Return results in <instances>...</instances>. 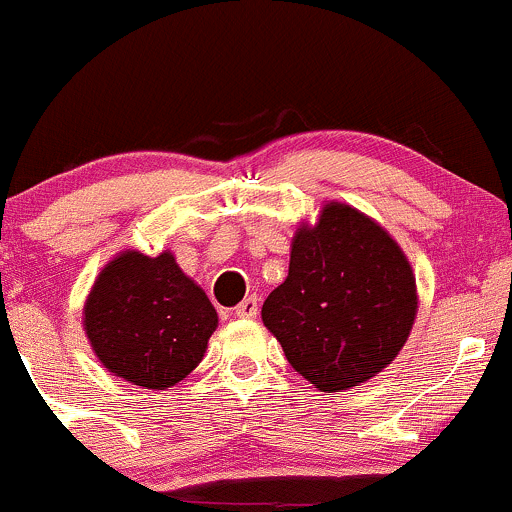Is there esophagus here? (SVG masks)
I'll return each mask as SVG.
<instances>
[{
	"label": "esophagus",
	"mask_w": 512,
	"mask_h": 512,
	"mask_svg": "<svg viewBox=\"0 0 512 512\" xmlns=\"http://www.w3.org/2000/svg\"><path fill=\"white\" fill-rule=\"evenodd\" d=\"M260 313V303H257V296H247L235 306V316L238 318H255Z\"/></svg>",
	"instance_id": "obj_1"
}]
</instances>
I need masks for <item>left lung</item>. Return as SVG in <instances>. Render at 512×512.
Here are the masks:
<instances>
[{"label":"left lung","instance_id":"left-lung-1","mask_svg":"<svg viewBox=\"0 0 512 512\" xmlns=\"http://www.w3.org/2000/svg\"><path fill=\"white\" fill-rule=\"evenodd\" d=\"M418 296L401 247L372 218L325 204L291 243L289 277L267 296L262 320L291 367L320 391L372 379L396 359Z\"/></svg>","mask_w":512,"mask_h":512}]
</instances>
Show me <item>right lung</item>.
Here are the masks:
<instances>
[{
  "label": "right lung",
  "mask_w": 512,
  "mask_h": 512,
  "mask_svg": "<svg viewBox=\"0 0 512 512\" xmlns=\"http://www.w3.org/2000/svg\"><path fill=\"white\" fill-rule=\"evenodd\" d=\"M216 308L170 252H121L84 303V330L111 374L145 389H172L204 357Z\"/></svg>",
  "instance_id": "obj_1"
}]
</instances>
